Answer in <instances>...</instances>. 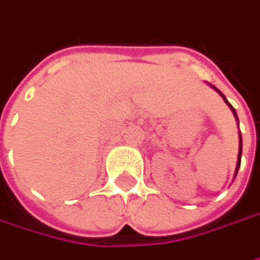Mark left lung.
Wrapping results in <instances>:
<instances>
[{
    "mask_svg": "<svg viewBox=\"0 0 260 260\" xmlns=\"http://www.w3.org/2000/svg\"><path fill=\"white\" fill-rule=\"evenodd\" d=\"M221 93V92H219ZM222 95V93H221ZM222 98H224V95H222ZM225 100V98H224ZM225 103H227V100H225ZM229 104V103H227ZM230 106V104H229ZM230 109L233 110V115L236 116V112H235V109L230 106ZM236 119H238V116H236ZM241 154H242V139H241V135H239V154H238V164H236V173H238V170H239V165H241Z\"/></svg>",
    "mask_w": 260,
    "mask_h": 260,
    "instance_id": "obj_1",
    "label": "left lung"
}]
</instances>
